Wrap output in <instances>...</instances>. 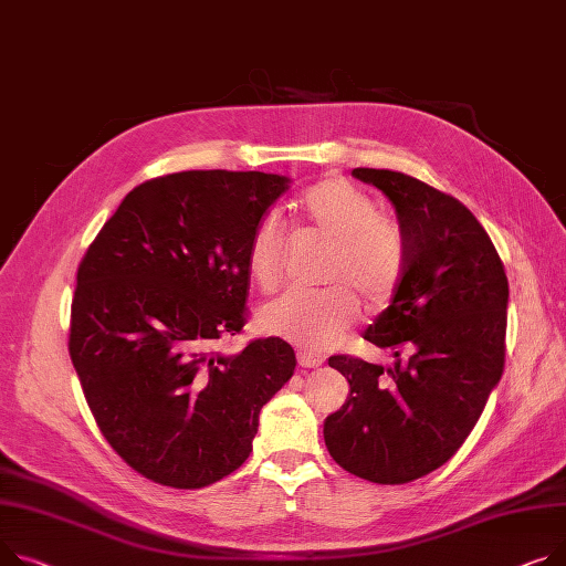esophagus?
<instances>
[{"label": "esophagus", "mask_w": 566, "mask_h": 566, "mask_svg": "<svg viewBox=\"0 0 566 566\" xmlns=\"http://www.w3.org/2000/svg\"><path fill=\"white\" fill-rule=\"evenodd\" d=\"M323 357L321 355H312V353H297V364L303 368H318L323 366Z\"/></svg>", "instance_id": "obj_1"}]
</instances>
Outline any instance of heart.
I'll list each match as a JSON object with an SVG mask.
<instances>
[{"mask_svg":"<svg viewBox=\"0 0 566 566\" xmlns=\"http://www.w3.org/2000/svg\"><path fill=\"white\" fill-rule=\"evenodd\" d=\"M310 230L332 243L323 291H291L261 307L259 327L305 350H327L357 318L355 291L366 305H382L405 271V243L398 224L380 216V205L344 179H325L295 202ZM286 237L277 218H263L248 243V275L261 293H273L284 277Z\"/></svg>","mask_w":566,"mask_h":566,"instance_id":"1","label":"heart"}]
</instances>
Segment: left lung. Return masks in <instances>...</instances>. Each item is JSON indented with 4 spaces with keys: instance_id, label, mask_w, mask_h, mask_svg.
Returning a JSON list of instances; mask_svg holds the SVG:
<instances>
[{
    "instance_id": "1",
    "label": "left lung",
    "mask_w": 566,
    "mask_h": 566,
    "mask_svg": "<svg viewBox=\"0 0 566 566\" xmlns=\"http://www.w3.org/2000/svg\"><path fill=\"white\" fill-rule=\"evenodd\" d=\"M353 177L394 205L405 271L364 332L394 364L327 359L350 394L323 437L348 473L402 484L446 464L475 428L503 375L510 289L492 239L460 200L394 170L355 168Z\"/></svg>"
}]
</instances>
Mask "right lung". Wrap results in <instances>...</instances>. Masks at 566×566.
I'll return each instance as SVG.
<instances>
[{
    "mask_svg": "<svg viewBox=\"0 0 566 566\" xmlns=\"http://www.w3.org/2000/svg\"><path fill=\"white\" fill-rule=\"evenodd\" d=\"M289 177L186 170L125 196L77 271L70 359L111 448L147 480L200 489L252 453L259 411L293 375L277 336L239 355L245 250Z\"/></svg>",
    "mask_w": 566,
    "mask_h": 566,
    "instance_id": "add662e5",
    "label": "right lung"
}]
</instances>
